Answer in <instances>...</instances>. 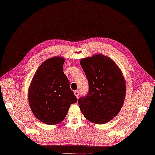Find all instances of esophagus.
Listing matches in <instances>:
<instances>
[{"mask_svg":"<svg viewBox=\"0 0 155 155\" xmlns=\"http://www.w3.org/2000/svg\"><path fill=\"white\" fill-rule=\"evenodd\" d=\"M74 94H75V95L76 96V97L78 98L79 94H80V91H74Z\"/></svg>","mask_w":155,"mask_h":155,"instance_id":"34e87169","label":"esophagus"}]
</instances>
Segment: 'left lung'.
<instances>
[{
    "label": "left lung",
    "instance_id": "left-lung-1",
    "mask_svg": "<svg viewBox=\"0 0 155 155\" xmlns=\"http://www.w3.org/2000/svg\"><path fill=\"white\" fill-rule=\"evenodd\" d=\"M80 64L89 83V91L78 99L85 118L95 124L107 123L121 110L126 82L116 64L101 54L83 58Z\"/></svg>",
    "mask_w": 155,
    "mask_h": 155
}]
</instances>
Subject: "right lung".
Instances as JSON below:
<instances>
[{
  "mask_svg": "<svg viewBox=\"0 0 155 155\" xmlns=\"http://www.w3.org/2000/svg\"><path fill=\"white\" fill-rule=\"evenodd\" d=\"M64 59L59 56L45 61L37 69L30 84L28 100L31 110L42 122L54 125L65 118L77 98L63 71Z\"/></svg>",
  "mask_w": 155,
  "mask_h": 155,
  "instance_id": "add662e5",
  "label": "right lung"
}]
</instances>
